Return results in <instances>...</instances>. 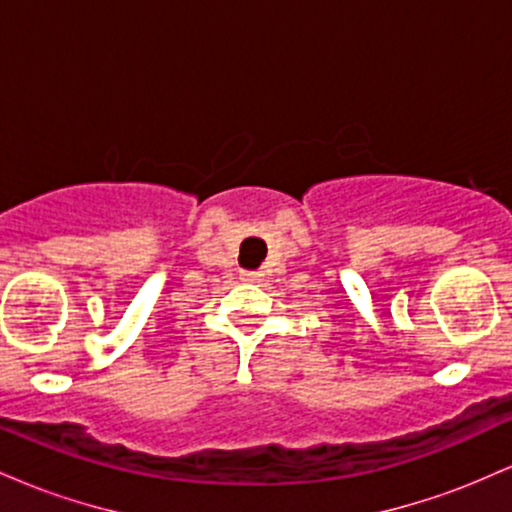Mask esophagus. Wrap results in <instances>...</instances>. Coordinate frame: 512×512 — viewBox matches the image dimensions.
Returning a JSON list of instances; mask_svg holds the SVG:
<instances>
[{"label":"esophagus","mask_w":512,"mask_h":512,"mask_svg":"<svg viewBox=\"0 0 512 512\" xmlns=\"http://www.w3.org/2000/svg\"><path fill=\"white\" fill-rule=\"evenodd\" d=\"M260 272H240V279L243 281H248V284H257V281H260Z\"/></svg>","instance_id":"34e87169"}]
</instances>
